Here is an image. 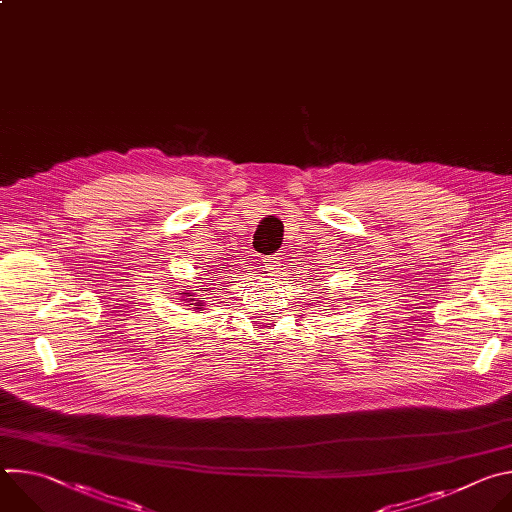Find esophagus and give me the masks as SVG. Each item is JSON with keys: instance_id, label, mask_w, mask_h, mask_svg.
<instances>
[{"instance_id": "obj_1", "label": "esophagus", "mask_w": 512, "mask_h": 512, "mask_svg": "<svg viewBox=\"0 0 512 512\" xmlns=\"http://www.w3.org/2000/svg\"><path fill=\"white\" fill-rule=\"evenodd\" d=\"M263 269L267 271V275H277L279 269H281V257H269V259L263 263Z\"/></svg>"}]
</instances>
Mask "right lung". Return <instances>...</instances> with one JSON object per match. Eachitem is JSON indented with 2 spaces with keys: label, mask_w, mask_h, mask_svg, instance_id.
<instances>
[{
  "label": "right lung",
  "mask_w": 512,
  "mask_h": 512,
  "mask_svg": "<svg viewBox=\"0 0 512 512\" xmlns=\"http://www.w3.org/2000/svg\"><path fill=\"white\" fill-rule=\"evenodd\" d=\"M200 290L201 294L198 295L197 291ZM204 291H208V287H200V289H186L184 294H182V302H186V306H192L194 310H202V306H204Z\"/></svg>",
  "instance_id": "1"
}]
</instances>
